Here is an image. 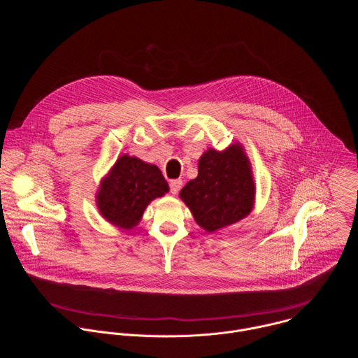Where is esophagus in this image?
I'll return each instance as SVG.
<instances>
[{"label": "esophagus", "instance_id": "obj_1", "mask_svg": "<svg viewBox=\"0 0 358 358\" xmlns=\"http://www.w3.org/2000/svg\"><path fill=\"white\" fill-rule=\"evenodd\" d=\"M181 187H182V181H181V180H171V181H170V189H171V194H173V195L178 194V191L181 189Z\"/></svg>", "mask_w": 358, "mask_h": 358}]
</instances>
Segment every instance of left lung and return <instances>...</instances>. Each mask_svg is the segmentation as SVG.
<instances>
[{
    "label": "left lung",
    "mask_w": 358,
    "mask_h": 358,
    "mask_svg": "<svg viewBox=\"0 0 358 358\" xmlns=\"http://www.w3.org/2000/svg\"><path fill=\"white\" fill-rule=\"evenodd\" d=\"M257 184L245 148L235 141L222 151L210 147L198 160V176L180 191L195 222L217 232L246 218L255 206Z\"/></svg>",
    "instance_id": "obj_1"
}]
</instances>
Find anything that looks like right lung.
<instances>
[{
  "label": "right lung",
  "instance_id": "obj_1",
  "mask_svg": "<svg viewBox=\"0 0 358 358\" xmlns=\"http://www.w3.org/2000/svg\"><path fill=\"white\" fill-rule=\"evenodd\" d=\"M169 191L170 187L157 166L123 155L100 180L96 207L108 222L129 231L138 225L148 203Z\"/></svg>",
  "mask_w": 358,
  "mask_h": 358
}]
</instances>
